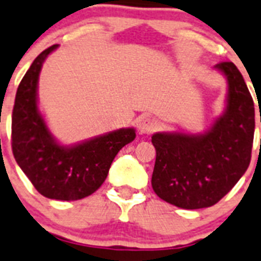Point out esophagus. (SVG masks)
I'll list each match as a JSON object with an SVG mask.
<instances>
[{
	"label": "esophagus",
	"mask_w": 261,
	"mask_h": 261,
	"mask_svg": "<svg viewBox=\"0 0 261 261\" xmlns=\"http://www.w3.org/2000/svg\"><path fill=\"white\" fill-rule=\"evenodd\" d=\"M141 134H151L154 133L155 128H156V122L151 118H143V119L139 122V126H138Z\"/></svg>",
	"instance_id": "obj_1"
}]
</instances>
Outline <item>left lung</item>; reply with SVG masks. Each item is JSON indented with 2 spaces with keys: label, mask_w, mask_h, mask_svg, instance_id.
<instances>
[{
  "label": "left lung",
  "mask_w": 261,
  "mask_h": 261,
  "mask_svg": "<svg viewBox=\"0 0 261 261\" xmlns=\"http://www.w3.org/2000/svg\"><path fill=\"white\" fill-rule=\"evenodd\" d=\"M228 81L227 109L204 134L158 133L151 185L155 194L179 208L216 204L242 178L251 162L255 105L232 62L216 65ZM261 120V119H260Z\"/></svg>",
  "instance_id": "8db88e82"
}]
</instances>
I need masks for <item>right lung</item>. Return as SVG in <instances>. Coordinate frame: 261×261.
Wrapping results in <instances>:
<instances>
[{"label": "right lung", "instance_id": "obj_1", "mask_svg": "<svg viewBox=\"0 0 261 261\" xmlns=\"http://www.w3.org/2000/svg\"><path fill=\"white\" fill-rule=\"evenodd\" d=\"M57 46H50L37 57L17 89L12 150L15 162L39 194L56 200H80L102 186L114 158L135 139V130L120 128L71 147L57 143L37 106L39 71Z\"/></svg>", "mask_w": 261, "mask_h": 261}]
</instances>
